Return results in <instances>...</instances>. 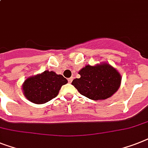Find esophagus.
Masks as SVG:
<instances>
[{
  "instance_id": "esophagus-1",
  "label": "esophagus",
  "mask_w": 148,
  "mask_h": 148,
  "mask_svg": "<svg viewBox=\"0 0 148 148\" xmlns=\"http://www.w3.org/2000/svg\"><path fill=\"white\" fill-rule=\"evenodd\" d=\"M68 83H71L72 82V80H73V77H70V78H68Z\"/></svg>"
}]
</instances>
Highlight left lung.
<instances>
[{"label":"left lung","mask_w":148,"mask_h":148,"mask_svg":"<svg viewBox=\"0 0 148 148\" xmlns=\"http://www.w3.org/2000/svg\"><path fill=\"white\" fill-rule=\"evenodd\" d=\"M80 78L71 84L83 96L93 100H103L112 97L119 88L122 77L116 68L107 63L86 65L79 71Z\"/></svg>","instance_id":"obj_1"}]
</instances>
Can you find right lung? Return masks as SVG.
I'll return each mask as SVG.
<instances>
[{
	"label": "right lung",
	"instance_id": "obj_1",
	"mask_svg": "<svg viewBox=\"0 0 148 148\" xmlns=\"http://www.w3.org/2000/svg\"><path fill=\"white\" fill-rule=\"evenodd\" d=\"M67 83V79L61 74L45 71L27 78L23 84L22 89L28 100L36 104H42L57 97L62 86Z\"/></svg>",
	"mask_w": 148,
	"mask_h": 148
}]
</instances>
